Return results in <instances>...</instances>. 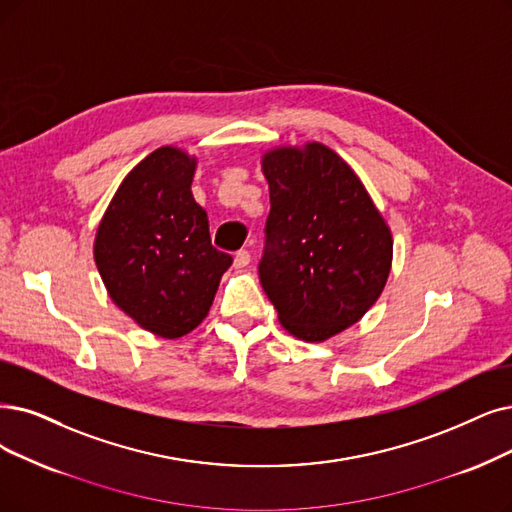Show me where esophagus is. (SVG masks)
Masks as SVG:
<instances>
[{
	"mask_svg": "<svg viewBox=\"0 0 512 512\" xmlns=\"http://www.w3.org/2000/svg\"><path fill=\"white\" fill-rule=\"evenodd\" d=\"M235 267L237 269H243V267H248L250 264V260H252V256H250V252L248 250H239L237 254H235Z\"/></svg>",
	"mask_w": 512,
	"mask_h": 512,
	"instance_id": "esophagus-1",
	"label": "esophagus"
}]
</instances>
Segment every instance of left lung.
<instances>
[{
  "instance_id": "8db88e82",
  "label": "left lung",
  "mask_w": 512,
  "mask_h": 512,
  "mask_svg": "<svg viewBox=\"0 0 512 512\" xmlns=\"http://www.w3.org/2000/svg\"><path fill=\"white\" fill-rule=\"evenodd\" d=\"M271 212L262 290L296 338L321 342L359 321L391 271L393 239L357 174L319 142L264 155Z\"/></svg>"
}]
</instances>
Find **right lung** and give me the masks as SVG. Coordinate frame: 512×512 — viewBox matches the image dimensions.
Instances as JSON below:
<instances>
[{
  "label": "right lung",
  "instance_id": "right-lung-1",
  "mask_svg": "<svg viewBox=\"0 0 512 512\" xmlns=\"http://www.w3.org/2000/svg\"><path fill=\"white\" fill-rule=\"evenodd\" d=\"M195 159L161 147L121 182L102 218L94 258L113 302L145 330L180 338L208 315L233 258L210 239L191 182Z\"/></svg>",
  "mask_w": 512,
  "mask_h": 512
}]
</instances>
